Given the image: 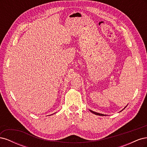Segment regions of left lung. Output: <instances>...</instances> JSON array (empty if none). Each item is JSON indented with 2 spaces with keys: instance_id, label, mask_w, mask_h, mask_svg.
Returning <instances> with one entry per match:
<instances>
[{
  "instance_id": "8db88e82",
  "label": "left lung",
  "mask_w": 147,
  "mask_h": 147,
  "mask_svg": "<svg viewBox=\"0 0 147 147\" xmlns=\"http://www.w3.org/2000/svg\"><path fill=\"white\" fill-rule=\"evenodd\" d=\"M90 112L92 113H94L95 115H99V116H104L103 114H101V113H97V112H93V111L92 110H90Z\"/></svg>"
}]
</instances>
